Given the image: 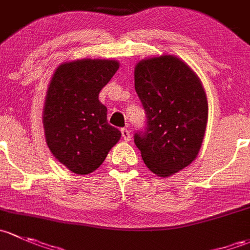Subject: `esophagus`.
Returning <instances> with one entry per match:
<instances>
[{"label": "esophagus", "mask_w": 250, "mask_h": 250, "mask_svg": "<svg viewBox=\"0 0 250 250\" xmlns=\"http://www.w3.org/2000/svg\"><path fill=\"white\" fill-rule=\"evenodd\" d=\"M122 136H123V140L128 142L131 140V132L127 130V128H122Z\"/></svg>", "instance_id": "1"}]
</instances>
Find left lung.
<instances>
[{
    "instance_id": "obj_1",
    "label": "left lung",
    "mask_w": 250,
    "mask_h": 250,
    "mask_svg": "<svg viewBox=\"0 0 250 250\" xmlns=\"http://www.w3.org/2000/svg\"><path fill=\"white\" fill-rule=\"evenodd\" d=\"M135 89L146 120L133 141L151 172L172 176L191 164L201 148L208 117L201 82L187 63L165 55L137 63Z\"/></svg>"
}]
</instances>
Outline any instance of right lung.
Returning a JSON list of instances; mask_svg holds the SVG:
<instances>
[{"label": "right lung", "instance_id": "add662e5", "mask_svg": "<svg viewBox=\"0 0 250 250\" xmlns=\"http://www.w3.org/2000/svg\"><path fill=\"white\" fill-rule=\"evenodd\" d=\"M119 63L83 60L62 63L50 81L43 109L47 144L53 155L77 174L99 168L119 141L120 131L107 122L99 94Z\"/></svg>", "mask_w": 250, "mask_h": 250}]
</instances>
